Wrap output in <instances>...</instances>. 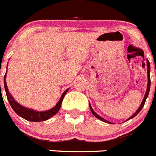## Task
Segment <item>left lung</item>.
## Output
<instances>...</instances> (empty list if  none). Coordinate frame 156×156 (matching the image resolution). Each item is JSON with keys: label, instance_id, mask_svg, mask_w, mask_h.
Instances as JSON below:
<instances>
[{"label": "left lung", "instance_id": "1", "mask_svg": "<svg viewBox=\"0 0 156 156\" xmlns=\"http://www.w3.org/2000/svg\"><path fill=\"white\" fill-rule=\"evenodd\" d=\"M146 63H147V68H148V70H147V77H148V84H147L146 92H145V96H144L143 100H142V103H141V105H140V106H139V108L137 109V111L135 112L134 113V114L132 115L131 116V117H129V119H126V121H129V119H132V118H134V117H135V116H136L138 114H139V112H140V111L142 109V108H143L144 105H145V101H146V98H148V93H149V90H150V85H151V81H150V63H149V62H148V60H146ZM89 107H90V110H91V113H92V115L94 116V117H96V118H97V119H99V120L102 121V122H106V123H108V124H113V123H112V122H108V121L105 120V119H103L102 117H101V116H100V115H98L97 114V113H96L94 111V110H93L92 107H91V104H90V103H89Z\"/></svg>", "mask_w": 156, "mask_h": 156}]
</instances>
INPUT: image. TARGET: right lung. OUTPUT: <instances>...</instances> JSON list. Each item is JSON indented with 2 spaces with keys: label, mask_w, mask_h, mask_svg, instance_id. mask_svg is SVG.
Returning <instances> with one entry per match:
<instances>
[{
  "label": "right lung",
  "mask_w": 156,
  "mask_h": 156,
  "mask_svg": "<svg viewBox=\"0 0 156 156\" xmlns=\"http://www.w3.org/2000/svg\"><path fill=\"white\" fill-rule=\"evenodd\" d=\"M6 75H7V72H6L4 78V89H5L7 98H8V100L9 101L10 105H11V108L19 116H21V118L27 121H30V122H42V121H46L48 119H51L55 115H56L58 112V111H59V109H60L64 97H65L66 93L69 90V88H68V89H66L64 91L63 94L61 96L59 101L56 104V105L52 108L47 110V111H35L34 109L24 107V106L19 104L17 101H15V99L13 98L12 95L10 94L9 91H8V85H7V83H6Z\"/></svg>",
  "instance_id": "obj_1"
}]
</instances>
